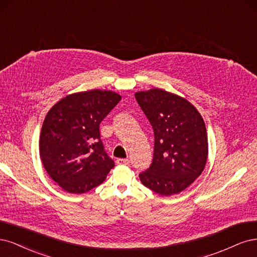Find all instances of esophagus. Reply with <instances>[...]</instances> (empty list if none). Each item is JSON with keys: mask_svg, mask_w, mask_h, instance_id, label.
I'll use <instances>...</instances> for the list:
<instances>
[{"mask_svg": "<svg viewBox=\"0 0 257 257\" xmlns=\"http://www.w3.org/2000/svg\"><path fill=\"white\" fill-rule=\"evenodd\" d=\"M116 163H117L118 165H129L130 160H129V159H117V160H116Z\"/></svg>", "mask_w": 257, "mask_h": 257, "instance_id": "esophagus-1", "label": "esophagus"}]
</instances>
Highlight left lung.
Returning a JSON list of instances; mask_svg holds the SVG:
<instances>
[{"instance_id":"obj_1","label":"left lung","mask_w":257,"mask_h":257,"mask_svg":"<svg viewBox=\"0 0 257 257\" xmlns=\"http://www.w3.org/2000/svg\"><path fill=\"white\" fill-rule=\"evenodd\" d=\"M136 98L155 134L153 163L140 179L160 195L178 194L205 169L208 138L204 119L186 98L162 88L141 90Z\"/></svg>"}]
</instances>
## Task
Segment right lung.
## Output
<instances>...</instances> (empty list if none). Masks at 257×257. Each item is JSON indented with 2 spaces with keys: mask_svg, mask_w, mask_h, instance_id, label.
I'll return each mask as SVG.
<instances>
[{
  "mask_svg": "<svg viewBox=\"0 0 257 257\" xmlns=\"http://www.w3.org/2000/svg\"><path fill=\"white\" fill-rule=\"evenodd\" d=\"M120 99L113 90H85L62 98L47 113L39 156L48 175L65 191L85 193L103 183L114 167L99 125Z\"/></svg>",
  "mask_w": 257,
  "mask_h": 257,
  "instance_id": "right-lung-1",
  "label": "right lung"
}]
</instances>
